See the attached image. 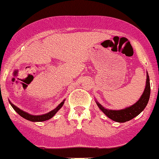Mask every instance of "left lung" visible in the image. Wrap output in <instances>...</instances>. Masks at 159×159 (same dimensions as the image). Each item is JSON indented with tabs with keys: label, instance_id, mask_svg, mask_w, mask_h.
I'll return each mask as SVG.
<instances>
[{
	"label": "left lung",
	"instance_id": "8db88e82",
	"mask_svg": "<svg viewBox=\"0 0 159 159\" xmlns=\"http://www.w3.org/2000/svg\"><path fill=\"white\" fill-rule=\"evenodd\" d=\"M150 97V82H149V76H148V73H147V78H146V88L144 90L143 95L141 98H139L138 101L136 103H134L132 106L129 107L125 108L123 110H108L101 106L98 101H96L97 105L98 107L103 111V113L106 115L107 116L111 119L113 121L118 122V123H125V122L129 121V120L133 119L138 116L145 107H146L147 103H148V100H149Z\"/></svg>",
	"mask_w": 159,
	"mask_h": 159
}]
</instances>
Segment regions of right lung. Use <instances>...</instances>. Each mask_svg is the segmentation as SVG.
<instances>
[{
    "label": "right lung",
    "mask_w": 159,
    "mask_h": 159,
    "mask_svg": "<svg viewBox=\"0 0 159 159\" xmlns=\"http://www.w3.org/2000/svg\"><path fill=\"white\" fill-rule=\"evenodd\" d=\"M9 102H10V103H11V107L13 108V110H14L15 111H16V113L20 115V116H21L23 118H24V119L30 120V121H32V122H43V121H46V120H48L51 119L52 117H53V116H54V115L57 113L58 110H59L60 108L63 106L65 101H63L62 102H61V103L58 105L56 109L52 110V111L49 112V113H46V114L37 115V116H36V115H35V116L34 115H31V114H30V113H26V112H24L23 110H20V108H18L17 107L15 106L14 104H13V103H11L10 101H9Z\"/></svg>",
    "instance_id": "obj_1"
}]
</instances>
